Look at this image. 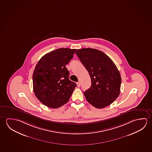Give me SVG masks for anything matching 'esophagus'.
Returning <instances> with one entry per match:
<instances>
[{
    "mask_svg": "<svg viewBox=\"0 0 152 152\" xmlns=\"http://www.w3.org/2000/svg\"><path fill=\"white\" fill-rule=\"evenodd\" d=\"M77 86H78V87H80V82H78L77 83Z\"/></svg>",
    "mask_w": 152,
    "mask_h": 152,
    "instance_id": "esophagus-1",
    "label": "esophagus"
}]
</instances>
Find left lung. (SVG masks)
Instances as JSON below:
<instances>
[{"label":"left lung","mask_w":152,"mask_h":152,"mask_svg":"<svg viewBox=\"0 0 152 152\" xmlns=\"http://www.w3.org/2000/svg\"><path fill=\"white\" fill-rule=\"evenodd\" d=\"M76 54L91 79V87L84 92L86 99L96 108L109 106L120 92L121 78L116 66L107 55L96 49H78Z\"/></svg>","instance_id":"1"}]
</instances>
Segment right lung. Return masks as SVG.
Masks as SVG:
<instances>
[{
	"mask_svg": "<svg viewBox=\"0 0 152 152\" xmlns=\"http://www.w3.org/2000/svg\"><path fill=\"white\" fill-rule=\"evenodd\" d=\"M76 49L59 48L43 56L33 74V87L36 97L53 109L67 103L77 85L69 79L66 67Z\"/></svg>",
	"mask_w": 152,
	"mask_h": 152,
	"instance_id": "add662e5",
	"label": "right lung"
}]
</instances>
